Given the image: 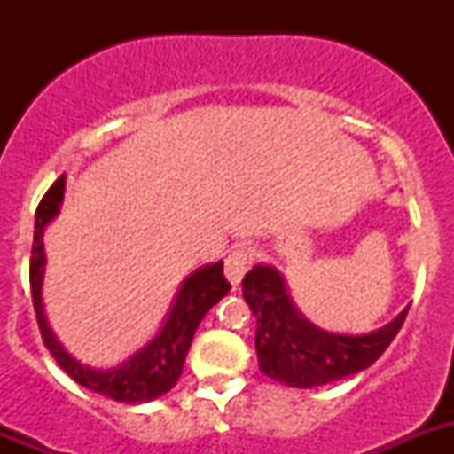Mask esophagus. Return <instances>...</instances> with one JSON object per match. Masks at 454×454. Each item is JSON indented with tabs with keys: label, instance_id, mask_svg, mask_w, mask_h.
<instances>
[{
	"label": "esophagus",
	"instance_id": "obj_1",
	"mask_svg": "<svg viewBox=\"0 0 454 454\" xmlns=\"http://www.w3.org/2000/svg\"><path fill=\"white\" fill-rule=\"evenodd\" d=\"M254 259V250L246 248V246H239V248L232 250L226 259V278L231 281L232 287H237L244 278V274L248 272L250 263Z\"/></svg>",
	"mask_w": 454,
	"mask_h": 454
}]
</instances>
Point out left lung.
Instances as JSON below:
<instances>
[{"label": "left lung", "instance_id": "left-lung-1", "mask_svg": "<svg viewBox=\"0 0 454 454\" xmlns=\"http://www.w3.org/2000/svg\"><path fill=\"white\" fill-rule=\"evenodd\" d=\"M256 318L254 349L268 378L294 388H314L371 367L400 332L409 308L369 333H338L309 323L287 294L274 265L256 263L241 281Z\"/></svg>", "mask_w": 454, "mask_h": 454}]
</instances>
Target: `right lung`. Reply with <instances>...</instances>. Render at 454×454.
I'll list each match as a JSON object with an SVG mask.
<instances>
[{
    "mask_svg": "<svg viewBox=\"0 0 454 454\" xmlns=\"http://www.w3.org/2000/svg\"><path fill=\"white\" fill-rule=\"evenodd\" d=\"M63 195H66V176L59 177L48 193L41 200L35 215V241H32L30 259V290L32 305L36 312L43 345L74 382L98 395L112 397L125 404H140L164 395L176 387L184 369L186 354L193 342L195 329L201 323L206 312L217 305L231 290V283L223 278V261L206 263L193 270L180 290L173 296V303L164 316L162 327L153 338L140 347L138 351L122 360L116 367H90L76 360L66 351V347L54 336L52 327L48 325L43 309V277H45V248L43 232L48 223L61 213Z\"/></svg>",
    "mask_w": 454,
    "mask_h": 454,
    "instance_id": "1",
    "label": "right lung"
}]
</instances>
